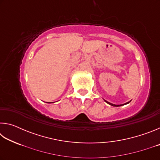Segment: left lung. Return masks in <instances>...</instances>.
Instances as JSON below:
<instances>
[{
	"mask_svg": "<svg viewBox=\"0 0 160 160\" xmlns=\"http://www.w3.org/2000/svg\"><path fill=\"white\" fill-rule=\"evenodd\" d=\"M105 102H106L107 103H108V104H110L111 106H113V107H120V106H122V105H125V104H128V103L130 102H127V103H125V104H120V105H116V104H112V103H110V102H107L106 100H105Z\"/></svg>",
	"mask_w": 160,
	"mask_h": 160,
	"instance_id": "left-lung-1",
	"label": "left lung"
}]
</instances>
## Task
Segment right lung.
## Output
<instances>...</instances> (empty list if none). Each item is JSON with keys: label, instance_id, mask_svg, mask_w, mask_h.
Returning <instances> with one entry per match:
<instances>
[{"label": "right lung", "instance_id": "right-lung-1", "mask_svg": "<svg viewBox=\"0 0 160 160\" xmlns=\"http://www.w3.org/2000/svg\"><path fill=\"white\" fill-rule=\"evenodd\" d=\"M49 103H51V102H49Z\"/></svg>", "mask_w": 160, "mask_h": 160}]
</instances>
